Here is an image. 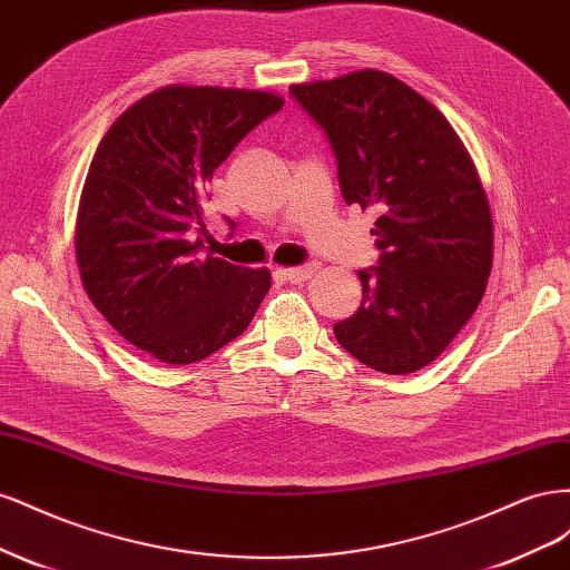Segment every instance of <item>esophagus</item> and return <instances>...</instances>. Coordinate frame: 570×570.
Here are the masks:
<instances>
[{
	"mask_svg": "<svg viewBox=\"0 0 570 570\" xmlns=\"http://www.w3.org/2000/svg\"><path fill=\"white\" fill-rule=\"evenodd\" d=\"M316 271H318V266H316V264H308V266H297V268H283L281 273H283V278H285V281L299 285V283H304V281L312 278V275H314Z\"/></svg>",
	"mask_w": 570,
	"mask_h": 570,
	"instance_id": "obj_1",
	"label": "esophagus"
}]
</instances>
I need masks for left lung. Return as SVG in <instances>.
Returning <instances> with one entry per match:
<instances>
[{
    "mask_svg": "<svg viewBox=\"0 0 570 570\" xmlns=\"http://www.w3.org/2000/svg\"><path fill=\"white\" fill-rule=\"evenodd\" d=\"M325 130L347 204L375 209L377 266L364 299L335 323L361 364L406 375L435 361L485 295L492 214L471 154L425 97L385 71L289 85Z\"/></svg>",
    "mask_w": 570,
    "mask_h": 570,
    "instance_id": "1",
    "label": "left lung"
}]
</instances>
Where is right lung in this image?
<instances>
[{"instance_id": "add662e5", "label": "right lung", "mask_w": 570, "mask_h": 570, "mask_svg": "<svg viewBox=\"0 0 570 570\" xmlns=\"http://www.w3.org/2000/svg\"><path fill=\"white\" fill-rule=\"evenodd\" d=\"M281 107L264 90L166 85L101 137L76 218L80 281L114 331L161 364L226 347L271 289L268 268L199 254L202 204L214 170Z\"/></svg>"}]
</instances>
